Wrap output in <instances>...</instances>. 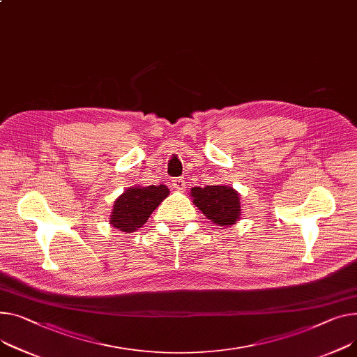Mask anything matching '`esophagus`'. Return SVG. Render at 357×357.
I'll use <instances>...</instances> for the list:
<instances>
[{
    "instance_id": "esophagus-1",
    "label": "esophagus",
    "mask_w": 357,
    "mask_h": 357,
    "mask_svg": "<svg viewBox=\"0 0 357 357\" xmlns=\"http://www.w3.org/2000/svg\"><path fill=\"white\" fill-rule=\"evenodd\" d=\"M172 188L174 189H176V191H185V188H186V183H185V179L183 178H175V179H172Z\"/></svg>"
}]
</instances>
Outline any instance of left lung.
Here are the masks:
<instances>
[{"label":"left lung","mask_w":357,"mask_h":357,"mask_svg":"<svg viewBox=\"0 0 357 357\" xmlns=\"http://www.w3.org/2000/svg\"><path fill=\"white\" fill-rule=\"evenodd\" d=\"M191 199L215 225L231 227L241 218L240 194L228 185L191 188Z\"/></svg>","instance_id":"8db88e82"}]
</instances>
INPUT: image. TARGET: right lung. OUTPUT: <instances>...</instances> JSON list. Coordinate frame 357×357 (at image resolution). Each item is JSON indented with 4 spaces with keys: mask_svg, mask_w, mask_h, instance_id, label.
I'll return each instance as SVG.
<instances>
[{
    "mask_svg": "<svg viewBox=\"0 0 357 357\" xmlns=\"http://www.w3.org/2000/svg\"><path fill=\"white\" fill-rule=\"evenodd\" d=\"M168 195L169 189L165 185L130 186L116 198L109 222L119 231H136L146 224L151 213Z\"/></svg>",
    "mask_w": 357,
    "mask_h": 357,
    "instance_id": "obj_1",
    "label": "right lung"
}]
</instances>
